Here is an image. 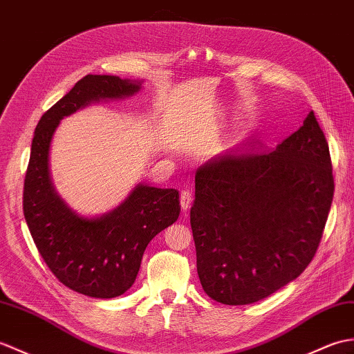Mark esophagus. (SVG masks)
I'll use <instances>...</instances> for the list:
<instances>
[{"mask_svg":"<svg viewBox=\"0 0 354 354\" xmlns=\"http://www.w3.org/2000/svg\"><path fill=\"white\" fill-rule=\"evenodd\" d=\"M179 202H180V209H183V212H187L188 208H190V205H192V193H190V190L180 192Z\"/></svg>","mask_w":354,"mask_h":354,"instance_id":"1","label":"esophagus"}]
</instances>
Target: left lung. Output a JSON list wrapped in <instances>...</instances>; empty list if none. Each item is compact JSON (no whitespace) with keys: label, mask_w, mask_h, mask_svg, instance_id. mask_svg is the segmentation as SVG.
I'll return each instance as SVG.
<instances>
[{"label":"left lung","mask_w":354,"mask_h":354,"mask_svg":"<svg viewBox=\"0 0 354 354\" xmlns=\"http://www.w3.org/2000/svg\"><path fill=\"white\" fill-rule=\"evenodd\" d=\"M194 183L197 274L212 300L259 301L315 257L335 184L314 111L274 149L248 145L218 155L197 169Z\"/></svg>","instance_id":"8db88e82"}]
</instances>
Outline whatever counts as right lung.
Returning <instances> with one entry per match:
<instances>
[{
    "mask_svg": "<svg viewBox=\"0 0 354 354\" xmlns=\"http://www.w3.org/2000/svg\"><path fill=\"white\" fill-rule=\"evenodd\" d=\"M140 81L86 75L40 118L24 183V216L36 248L59 281L80 294L113 299L133 286L152 238L179 217L175 188L138 184L118 208L83 217L57 194L49 147L63 118L104 100L137 93Z\"/></svg>",
    "mask_w": 354,
    "mask_h": 354,
    "instance_id": "obj_1",
    "label": "right lung"
}]
</instances>
